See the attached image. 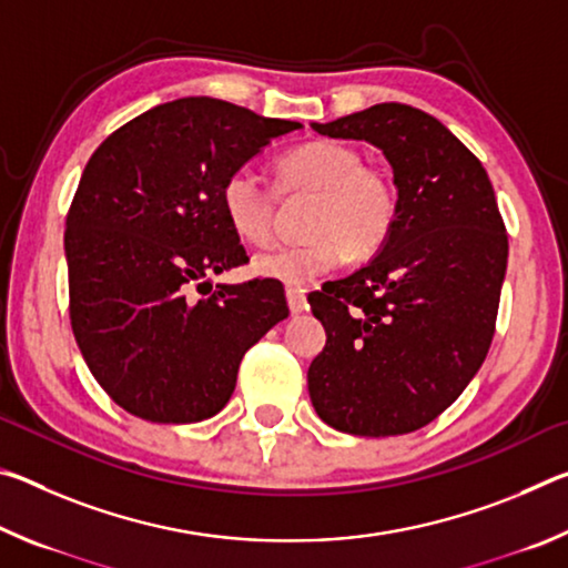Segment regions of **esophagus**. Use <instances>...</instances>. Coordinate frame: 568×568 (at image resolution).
I'll list each match as a JSON object with an SVG mask.
<instances>
[{
	"label": "esophagus",
	"instance_id": "34e87169",
	"mask_svg": "<svg viewBox=\"0 0 568 568\" xmlns=\"http://www.w3.org/2000/svg\"><path fill=\"white\" fill-rule=\"evenodd\" d=\"M285 297H287V307H291V313H303L305 307H307V301H305V291H303V287L287 285V287H285Z\"/></svg>",
	"mask_w": 568,
	"mask_h": 568
}]
</instances>
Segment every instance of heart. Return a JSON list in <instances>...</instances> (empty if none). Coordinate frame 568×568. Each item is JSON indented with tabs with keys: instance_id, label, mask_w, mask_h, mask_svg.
Returning a JSON list of instances; mask_svg holds the SVG:
<instances>
[{
	"instance_id": "obj_1",
	"label": "heart",
	"mask_w": 568,
	"mask_h": 568,
	"mask_svg": "<svg viewBox=\"0 0 568 568\" xmlns=\"http://www.w3.org/2000/svg\"><path fill=\"white\" fill-rule=\"evenodd\" d=\"M277 192H307L315 203L303 243L257 255L253 271L281 283H307L333 271L345 255L368 261L388 243L398 217V185L388 170L365 165L358 148L315 140L277 160ZM220 207L233 233L250 245H267L275 227V192L250 170H235L220 187Z\"/></svg>"
}]
</instances>
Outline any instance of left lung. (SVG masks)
Returning <instances> with one entry per match:
<instances>
[{"instance_id":"obj_1","label":"left lung","mask_w":568,"mask_h":568,"mask_svg":"<svg viewBox=\"0 0 568 568\" xmlns=\"http://www.w3.org/2000/svg\"><path fill=\"white\" fill-rule=\"evenodd\" d=\"M313 130L383 150L400 197L381 253L307 297L328 335L307 368L313 408L343 434H410L464 393L491 348L508 261L494 185L446 124L410 104Z\"/></svg>"}]
</instances>
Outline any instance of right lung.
<instances>
[{
	"mask_svg": "<svg viewBox=\"0 0 568 568\" xmlns=\"http://www.w3.org/2000/svg\"><path fill=\"white\" fill-rule=\"evenodd\" d=\"M301 122L213 98L158 104L94 150L67 213L70 321L108 396L152 423L225 408L247 348L287 318L271 277L210 285L247 263L220 207L225 178ZM209 287L205 298L189 291Z\"/></svg>",
	"mask_w": 568,
	"mask_h": 568,
	"instance_id": "1",
	"label": "right lung"
}]
</instances>
